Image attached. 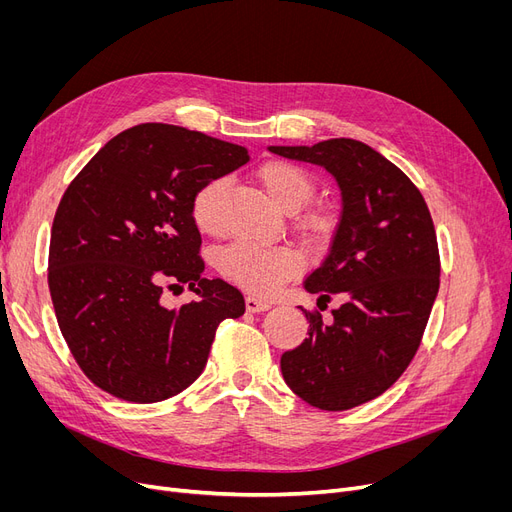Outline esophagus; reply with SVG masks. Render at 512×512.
Returning <instances> with one entry per match:
<instances>
[{
  "mask_svg": "<svg viewBox=\"0 0 512 512\" xmlns=\"http://www.w3.org/2000/svg\"><path fill=\"white\" fill-rule=\"evenodd\" d=\"M245 303H247V309H249L251 313H259V311H265V309L272 307L270 301H263V299H259V297H253V294H249V297L245 299Z\"/></svg>",
  "mask_w": 512,
  "mask_h": 512,
  "instance_id": "1",
  "label": "esophagus"
}]
</instances>
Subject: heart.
Masks as SVG:
<instances>
[{
    "mask_svg": "<svg viewBox=\"0 0 512 512\" xmlns=\"http://www.w3.org/2000/svg\"><path fill=\"white\" fill-rule=\"evenodd\" d=\"M255 178L265 195L280 209L294 211L313 193L311 176L284 159H270L255 170ZM228 184L224 178L203 182L191 201L193 222L201 232L215 234L222 228V207ZM307 226L319 230L321 215H309ZM220 272L234 284L255 294H274L286 280L303 270V257L288 245H257L249 240L230 242L218 253Z\"/></svg>",
    "mask_w": 512,
    "mask_h": 512,
    "instance_id": "heart-1",
    "label": "heart"
}]
</instances>
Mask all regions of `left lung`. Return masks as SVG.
I'll use <instances>...</instances> for the list:
<instances>
[{
	"label": "left lung",
	"instance_id": "left-lung-1",
	"mask_svg": "<svg viewBox=\"0 0 512 512\" xmlns=\"http://www.w3.org/2000/svg\"><path fill=\"white\" fill-rule=\"evenodd\" d=\"M272 153L326 168L342 213L330 253L305 280L317 305L344 303L324 324L303 309L309 336L280 359L284 382L311 407L346 411L386 392L415 357L440 288V253L419 188L355 139Z\"/></svg>",
	"mask_w": 512,
	"mask_h": 512
}]
</instances>
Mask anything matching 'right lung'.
<instances>
[{
    "label": "right lung",
    "mask_w": 512,
    "mask_h": 512,
    "mask_svg": "<svg viewBox=\"0 0 512 512\" xmlns=\"http://www.w3.org/2000/svg\"><path fill=\"white\" fill-rule=\"evenodd\" d=\"M249 161V149L172 124H139L107 141L70 182L53 218L49 292L87 378L130 402L191 386L220 321L245 313L232 284L203 278L197 188ZM198 301L160 305L163 282Z\"/></svg>",
    "instance_id": "obj_1"
}]
</instances>
